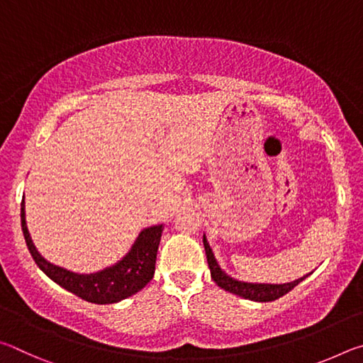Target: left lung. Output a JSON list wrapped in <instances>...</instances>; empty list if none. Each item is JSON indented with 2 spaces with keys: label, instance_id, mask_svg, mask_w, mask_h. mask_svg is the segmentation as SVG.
Listing matches in <instances>:
<instances>
[{
  "label": "left lung",
  "instance_id": "8db88e82",
  "mask_svg": "<svg viewBox=\"0 0 363 363\" xmlns=\"http://www.w3.org/2000/svg\"><path fill=\"white\" fill-rule=\"evenodd\" d=\"M203 245L206 251V259H208V267H210L211 279L216 281L218 286L223 288V290L229 291L232 294H237V296H242L245 299L257 301V303H269V301H275L284 296L288 291H291L294 286L301 284L306 277L309 275H304L298 280L291 281V284H284V285H270V284H248V281H240L235 280L227 275L223 269L219 267V264L214 259V255L210 248V245L206 242V237L203 235Z\"/></svg>",
  "mask_w": 363,
  "mask_h": 363
}]
</instances>
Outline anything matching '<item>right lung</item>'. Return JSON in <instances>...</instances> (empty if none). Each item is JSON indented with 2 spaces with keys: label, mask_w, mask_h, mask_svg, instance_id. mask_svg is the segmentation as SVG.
<instances>
[{
  "label": "right lung",
  "mask_w": 363,
  "mask_h": 363,
  "mask_svg": "<svg viewBox=\"0 0 363 363\" xmlns=\"http://www.w3.org/2000/svg\"><path fill=\"white\" fill-rule=\"evenodd\" d=\"M22 232L30 255L43 272L67 291L77 294L88 303L112 304L130 298L143 290L149 284L155 272L157 251L162 238L163 224L147 227L139 233L136 243L133 245L130 253L112 267H107L96 274H75L48 262L38 251L30 237L26 223V203L21 205Z\"/></svg>",
  "instance_id": "obj_1"
}]
</instances>
